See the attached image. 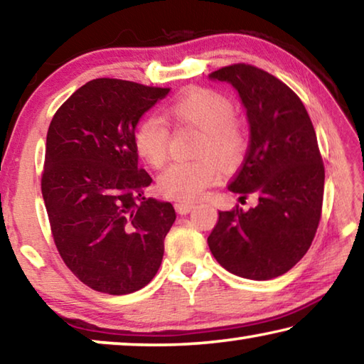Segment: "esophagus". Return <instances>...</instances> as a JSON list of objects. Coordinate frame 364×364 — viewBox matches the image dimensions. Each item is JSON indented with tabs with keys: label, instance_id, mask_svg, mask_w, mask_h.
<instances>
[{
	"label": "esophagus",
	"instance_id": "1",
	"mask_svg": "<svg viewBox=\"0 0 364 364\" xmlns=\"http://www.w3.org/2000/svg\"><path fill=\"white\" fill-rule=\"evenodd\" d=\"M194 207H196L194 204H188V202H178V204H175L176 212L180 213V215H186V213H189L191 210H193Z\"/></svg>",
	"mask_w": 364,
	"mask_h": 364
}]
</instances>
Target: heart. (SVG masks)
<instances>
[{
    "mask_svg": "<svg viewBox=\"0 0 364 364\" xmlns=\"http://www.w3.org/2000/svg\"><path fill=\"white\" fill-rule=\"evenodd\" d=\"M168 112L176 120L191 123L202 132L197 144V157L176 162L159 178V188L168 199L180 202L199 200L212 184L220 180V164L234 167L247 144L245 130L232 117V104L218 91L194 88L171 104ZM134 146L141 157L160 168L168 159V128L157 115H147L134 132Z\"/></svg>",
    "mask_w": 364,
    "mask_h": 364,
    "instance_id": "obj_1",
    "label": "heart"
}]
</instances>
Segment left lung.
Listing matches in <instances>:
<instances>
[{
	"label": "left lung",
	"mask_w": 364,
	"mask_h": 364,
	"mask_svg": "<svg viewBox=\"0 0 364 364\" xmlns=\"http://www.w3.org/2000/svg\"><path fill=\"white\" fill-rule=\"evenodd\" d=\"M210 80L237 91L250 141L228 189L257 196L244 212H218L207 242L217 262L241 278L267 281L287 273L310 249L321 218L324 165L300 97L276 77L249 64L215 70Z\"/></svg>",
	"instance_id": "1"
}]
</instances>
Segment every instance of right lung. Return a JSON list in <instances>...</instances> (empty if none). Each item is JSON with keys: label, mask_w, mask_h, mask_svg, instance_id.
I'll return each mask as SVG.
<instances>
[{"label": "right lung", "mask_w": 364, "mask_h": 364, "mask_svg": "<svg viewBox=\"0 0 364 364\" xmlns=\"http://www.w3.org/2000/svg\"><path fill=\"white\" fill-rule=\"evenodd\" d=\"M170 88L91 80L48 128L41 193L54 244L73 274L97 292L125 295L149 284L175 223L170 202L144 196L134 132Z\"/></svg>", "instance_id": "right-lung-1"}]
</instances>
